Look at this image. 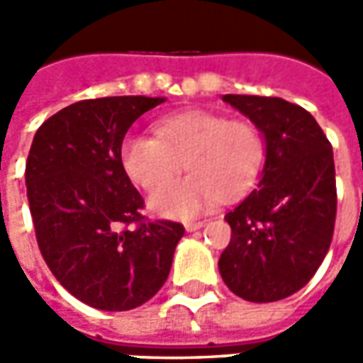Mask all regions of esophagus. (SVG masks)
I'll return each instance as SVG.
<instances>
[{
	"label": "esophagus",
	"mask_w": 363,
	"mask_h": 363,
	"mask_svg": "<svg viewBox=\"0 0 363 363\" xmlns=\"http://www.w3.org/2000/svg\"><path fill=\"white\" fill-rule=\"evenodd\" d=\"M203 224H206V222H202V220H200V222H186V230L188 232L200 230V228H203Z\"/></svg>",
	"instance_id": "obj_1"
}]
</instances>
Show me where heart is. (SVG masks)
I'll return each instance as SVG.
<instances>
[{"label": "heart", "mask_w": 363, "mask_h": 363, "mask_svg": "<svg viewBox=\"0 0 363 363\" xmlns=\"http://www.w3.org/2000/svg\"><path fill=\"white\" fill-rule=\"evenodd\" d=\"M155 137L129 133L121 143L125 174L139 188L157 189L181 171L192 174L157 190L149 206L155 214L194 218L214 203L250 191L267 163V139L252 121H230L212 111L191 108L155 121Z\"/></svg>", "instance_id": "1"}]
</instances>
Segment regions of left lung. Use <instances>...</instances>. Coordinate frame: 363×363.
<instances>
[{
  "mask_svg": "<svg viewBox=\"0 0 363 363\" xmlns=\"http://www.w3.org/2000/svg\"><path fill=\"white\" fill-rule=\"evenodd\" d=\"M267 139L258 188L226 220L230 244L218 269L234 295L281 301L311 281L333 238L337 189L333 151L303 106L279 96L224 94Z\"/></svg>",
  "mask_w": 363,
  "mask_h": 363,
  "instance_id": "1",
  "label": "left lung"
}]
</instances>
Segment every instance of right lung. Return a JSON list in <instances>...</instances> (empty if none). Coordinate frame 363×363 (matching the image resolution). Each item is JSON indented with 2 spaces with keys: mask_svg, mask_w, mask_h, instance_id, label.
<instances>
[{
  "mask_svg": "<svg viewBox=\"0 0 363 363\" xmlns=\"http://www.w3.org/2000/svg\"><path fill=\"white\" fill-rule=\"evenodd\" d=\"M163 99L78 101L35 131L26 161L35 240L52 274L82 303L129 311L151 299L172 269L186 228L147 220L121 163L135 121Z\"/></svg>",
  "mask_w": 363,
  "mask_h": 363,
  "instance_id": "1",
  "label": "right lung"
}]
</instances>
